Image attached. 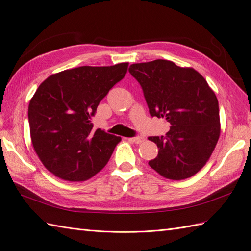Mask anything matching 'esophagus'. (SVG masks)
Returning <instances> with one entry per match:
<instances>
[{
    "label": "esophagus",
    "instance_id": "34e87169",
    "mask_svg": "<svg viewBox=\"0 0 251 251\" xmlns=\"http://www.w3.org/2000/svg\"><path fill=\"white\" fill-rule=\"evenodd\" d=\"M131 141L135 142V143H142L144 141V138L143 137H139V136H137V137H133V138H130Z\"/></svg>",
    "mask_w": 251,
    "mask_h": 251
}]
</instances>
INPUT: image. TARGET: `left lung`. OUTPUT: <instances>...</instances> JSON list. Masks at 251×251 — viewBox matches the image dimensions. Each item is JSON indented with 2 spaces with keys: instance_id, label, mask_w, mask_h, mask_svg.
<instances>
[{
  "instance_id": "left-lung-1",
  "label": "left lung",
  "mask_w": 251,
  "mask_h": 251,
  "mask_svg": "<svg viewBox=\"0 0 251 251\" xmlns=\"http://www.w3.org/2000/svg\"><path fill=\"white\" fill-rule=\"evenodd\" d=\"M128 72L140 83L151 116L171 124L164 137L149 138L159 149L149 165L171 180L194 176L207 162L221 132L215 92L198 71L171 60L133 64Z\"/></svg>"
}]
</instances>
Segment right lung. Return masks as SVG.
I'll return each instance as SVG.
<instances>
[{
  "label": "right lung",
  "mask_w": 251,
  "mask_h": 251,
  "mask_svg": "<svg viewBox=\"0 0 251 251\" xmlns=\"http://www.w3.org/2000/svg\"><path fill=\"white\" fill-rule=\"evenodd\" d=\"M127 66L74 68L51 75L37 88L28 108L30 136L40 160L54 176L86 181L108 163L121 137L93 130L91 118Z\"/></svg>",
  "instance_id": "right-lung-1"
}]
</instances>
